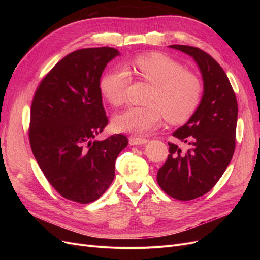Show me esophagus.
Returning a JSON list of instances; mask_svg holds the SVG:
<instances>
[{
	"label": "esophagus",
	"mask_w": 260,
	"mask_h": 260,
	"mask_svg": "<svg viewBox=\"0 0 260 260\" xmlns=\"http://www.w3.org/2000/svg\"><path fill=\"white\" fill-rule=\"evenodd\" d=\"M147 142V139L142 138H136V137H130L129 138V143L130 145H142Z\"/></svg>",
	"instance_id": "obj_1"
}]
</instances>
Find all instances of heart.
Here are the masks:
<instances>
[{
    "label": "heart",
    "mask_w": 260,
    "mask_h": 260,
    "mask_svg": "<svg viewBox=\"0 0 260 260\" xmlns=\"http://www.w3.org/2000/svg\"><path fill=\"white\" fill-rule=\"evenodd\" d=\"M135 74L152 84L146 106H130L114 118L117 130L143 135L157 127L165 116L168 122L186 121L198 108L202 86L193 74L167 55L147 53L132 61ZM131 77L127 69L115 68L101 79L100 88L109 103L119 106L125 101Z\"/></svg>",
    "instance_id": "b5f03b06"
}]
</instances>
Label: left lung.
Here are the masks:
<instances>
[{"label":"left lung","mask_w":260,"mask_h":260,"mask_svg":"<svg viewBox=\"0 0 260 260\" xmlns=\"http://www.w3.org/2000/svg\"><path fill=\"white\" fill-rule=\"evenodd\" d=\"M169 46L194 58L203 76L204 94L193 116L172 135L188 148L182 151L168 142L169 155L157 172V183L171 198L191 201L209 192L232 159L238 102L224 70L209 54L195 46Z\"/></svg>","instance_id":"obj_1"}]
</instances>
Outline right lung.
<instances>
[{
	"instance_id": "1",
	"label": "right lung",
	"mask_w": 260,
	"mask_h": 260,
	"mask_svg": "<svg viewBox=\"0 0 260 260\" xmlns=\"http://www.w3.org/2000/svg\"><path fill=\"white\" fill-rule=\"evenodd\" d=\"M117 55L109 46L68 54L41 80L31 104L29 141L39 167L62 198L80 204L104 194L128 145L120 133L93 141L108 123L100 83Z\"/></svg>"
}]
</instances>
